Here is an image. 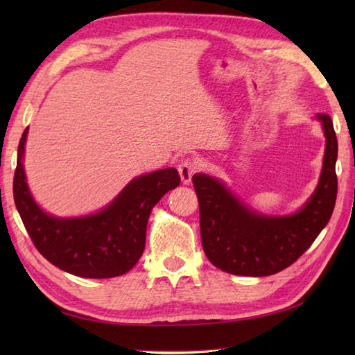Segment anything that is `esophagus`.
Here are the masks:
<instances>
[{
  "label": "esophagus",
  "mask_w": 355,
  "mask_h": 355,
  "mask_svg": "<svg viewBox=\"0 0 355 355\" xmlns=\"http://www.w3.org/2000/svg\"><path fill=\"white\" fill-rule=\"evenodd\" d=\"M198 169V163L193 160V158H186L182 163L178 164V172L180 178H182L183 184H189L192 182L193 173Z\"/></svg>",
  "instance_id": "34e87169"
}]
</instances>
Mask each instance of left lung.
I'll return each instance as SVG.
<instances>
[{
	"instance_id": "left-lung-1",
	"label": "left lung",
	"mask_w": 355,
	"mask_h": 355,
	"mask_svg": "<svg viewBox=\"0 0 355 355\" xmlns=\"http://www.w3.org/2000/svg\"><path fill=\"white\" fill-rule=\"evenodd\" d=\"M325 135L319 183L305 205L290 215H266L241 201L223 180L192 177L200 202L201 243L207 259L238 276H270L297 261L333 215L337 197V137L328 114H315Z\"/></svg>"
}]
</instances>
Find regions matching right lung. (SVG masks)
<instances>
[{"label":"right lung","instance_id":"1","mask_svg":"<svg viewBox=\"0 0 355 355\" xmlns=\"http://www.w3.org/2000/svg\"><path fill=\"white\" fill-rule=\"evenodd\" d=\"M28 128L18 146L13 198L35 247L67 273L107 279L128 273L145 250L150 210L166 192L180 184L175 168L132 178L110 205L84 216L61 218L45 212L28 189L24 153Z\"/></svg>","mask_w":355,"mask_h":355}]
</instances>
